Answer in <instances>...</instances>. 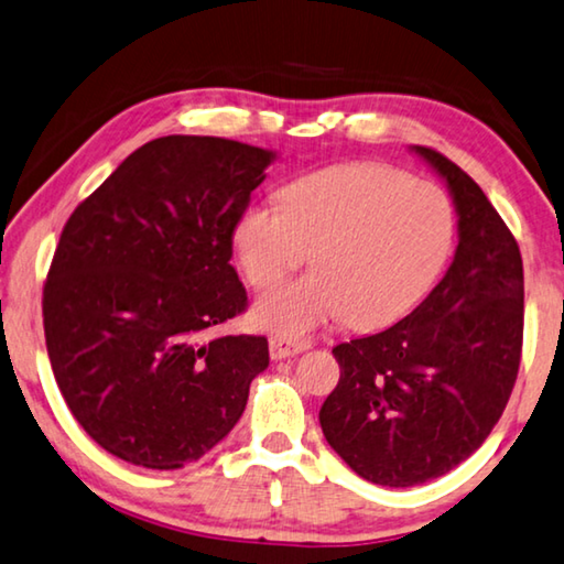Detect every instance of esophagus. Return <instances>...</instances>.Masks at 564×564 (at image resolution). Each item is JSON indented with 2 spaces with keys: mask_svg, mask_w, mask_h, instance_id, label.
<instances>
[{
  "mask_svg": "<svg viewBox=\"0 0 564 564\" xmlns=\"http://www.w3.org/2000/svg\"><path fill=\"white\" fill-rule=\"evenodd\" d=\"M311 348V341H293V338H283V336H273L268 341V351H271V359L281 361V359H291V356H299Z\"/></svg>",
  "mask_w": 564,
  "mask_h": 564,
  "instance_id": "esophagus-1",
  "label": "esophagus"
}]
</instances>
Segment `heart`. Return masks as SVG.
Instances as JSON below:
<instances>
[{"mask_svg": "<svg viewBox=\"0 0 564 564\" xmlns=\"http://www.w3.org/2000/svg\"><path fill=\"white\" fill-rule=\"evenodd\" d=\"M446 195L379 163H341L293 181L281 205L238 218L234 248L248 283L268 285L308 258L314 271L268 289L253 324L283 338L346 318L354 328L397 321L424 296L449 256Z\"/></svg>", "mask_w": 564, "mask_h": 564, "instance_id": "1", "label": "heart"}]
</instances>
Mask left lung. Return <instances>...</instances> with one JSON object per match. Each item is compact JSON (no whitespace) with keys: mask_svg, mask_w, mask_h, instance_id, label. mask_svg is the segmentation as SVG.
Instances as JSON below:
<instances>
[{"mask_svg":"<svg viewBox=\"0 0 564 564\" xmlns=\"http://www.w3.org/2000/svg\"><path fill=\"white\" fill-rule=\"evenodd\" d=\"M411 150L449 187L457 253L406 318L334 348L341 379L318 411L330 449L381 487L422 485L471 457L502 416L522 356L520 246L459 165Z\"/></svg>","mask_w":564,"mask_h":564,"instance_id":"8db88e82","label":"left lung"}]
</instances>
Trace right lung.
Masks as SVG:
<instances>
[{
  "label": "right lung",
  "instance_id": "obj_1",
  "mask_svg": "<svg viewBox=\"0 0 564 564\" xmlns=\"http://www.w3.org/2000/svg\"><path fill=\"white\" fill-rule=\"evenodd\" d=\"M273 150L150 140L75 208L42 296L55 381L79 426L145 469H181L243 414L265 336H220L246 311L234 228Z\"/></svg>",
  "mask_w": 564,
  "mask_h": 564
}]
</instances>
